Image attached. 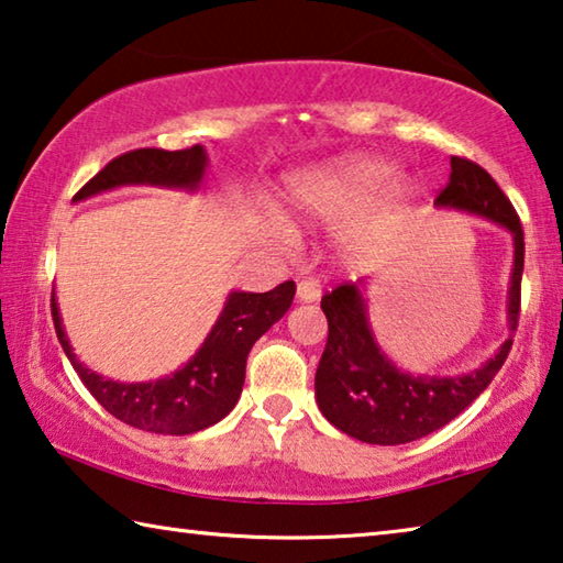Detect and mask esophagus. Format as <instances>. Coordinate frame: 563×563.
Here are the masks:
<instances>
[{"instance_id": "obj_1", "label": "esophagus", "mask_w": 563, "mask_h": 563, "mask_svg": "<svg viewBox=\"0 0 563 563\" xmlns=\"http://www.w3.org/2000/svg\"><path fill=\"white\" fill-rule=\"evenodd\" d=\"M321 297V284L317 279H301L297 284V299L299 301H317Z\"/></svg>"}]
</instances>
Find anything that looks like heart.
<instances>
[{"label":"heart","instance_id":"obj_1","mask_svg":"<svg viewBox=\"0 0 563 563\" xmlns=\"http://www.w3.org/2000/svg\"><path fill=\"white\" fill-rule=\"evenodd\" d=\"M394 164L382 156H342L289 179V211L299 221L329 229L354 220L342 239V249L349 256H364L379 246L417 197L413 184L394 179Z\"/></svg>","mask_w":563,"mask_h":563}]
</instances>
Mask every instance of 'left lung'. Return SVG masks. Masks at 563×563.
Returning <instances> with one entry per match:
<instances>
[{
    "mask_svg": "<svg viewBox=\"0 0 563 563\" xmlns=\"http://www.w3.org/2000/svg\"><path fill=\"white\" fill-rule=\"evenodd\" d=\"M437 207L484 217L511 234L514 269L506 321L514 334L521 307L523 229L511 201L489 172L462 156H451L449 184L437 197ZM364 289L366 279L346 282L321 299L329 339L314 379L319 411L339 431L366 444H409L446 427L492 384L509 356L511 334L474 372L454 376L404 372L376 342Z\"/></svg>",
    "mask_w": 563,
    "mask_h": 563,
    "instance_id": "obj_1",
    "label": "left lung"
}]
</instances>
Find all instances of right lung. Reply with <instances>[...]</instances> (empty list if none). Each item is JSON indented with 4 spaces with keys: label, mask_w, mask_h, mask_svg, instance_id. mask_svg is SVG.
<instances>
[{
    "label": "right lung",
    "mask_w": 563,
    "mask_h": 563,
    "mask_svg": "<svg viewBox=\"0 0 563 563\" xmlns=\"http://www.w3.org/2000/svg\"><path fill=\"white\" fill-rule=\"evenodd\" d=\"M209 167L207 150L201 144L189 150H134L117 156L81 187L74 201L89 199L101 191L134 184L197 191ZM297 291V284L284 282L264 294L232 291L224 301L219 319L187 364L156 382H114L91 372L71 352V344L62 327L57 297L52 294V317L59 344L69 356L74 372L85 382L91 396L112 417L134 429L154 434L187 437L227 417L242 396L246 356L256 339L287 314Z\"/></svg>",
    "instance_id": "add662e5"
}]
</instances>
